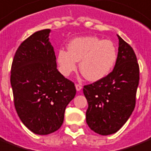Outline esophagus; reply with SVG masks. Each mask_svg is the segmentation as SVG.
Listing matches in <instances>:
<instances>
[{"instance_id": "obj_1", "label": "esophagus", "mask_w": 151, "mask_h": 151, "mask_svg": "<svg viewBox=\"0 0 151 151\" xmlns=\"http://www.w3.org/2000/svg\"><path fill=\"white\" fill-rule=\"evenodd\" d=\"M75 87H76V89H77V91H80L81 88H82V87H81V85H75Z\"/></svg>"}]
</instances>
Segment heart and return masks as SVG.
Listing matches in <instances>:
<instances>
[{
  "label": "heart",
  "mask_w": 151,
  "mask_h": 151,
  "mask_svg": "<svg viewBox=\"0 0 151 151\" xmlns=\"http://www.w3.org/2000/svg\"><path fill=\"white\" fill-rule=\"evenodd\" d=\"M117 60V50L111 40L96 36L75 38L69 42L68 50L59 49L57 63L60 73L70 76L78 67L87 80L97 81L109 75Z\"/></svg>",
  "instance_id": "1"
}]
</instances>
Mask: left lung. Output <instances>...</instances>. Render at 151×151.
Instances as JSON below:
<instances>
[{
    "instance_id": "1",
    "label": "left lung",
    "mask_w": 151,
    "mask_h": 151,
    "mask_svg": "<svg viewBox=\"0 0 151 151\" xmlns=\"http://www.w3.org/2000/svg\"><path fill=\"white\" fill-rule=\"evenodd\" d=\"M117 60L113 70L103 79L85 86L88 107L86 123L101 135L118 132L131 116L135 106L139 67L132 47L119 35Z\"/></svg>"
}]
</instances>
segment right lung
Returning <instances> with one entry per match:
<instances>
[{
	"instance_id": "obj_1",
	"label": "right lung",
	"mask_w": 151,
	"mask_h": 151,
	"mask_svg": "<svg viewBox=\"0 0 151 151\" xmlns=\"http://www.w3.org/2000/svg\"><path fill=\"white\" fill-rule=\"evenodd\" d=\"M50 29L35 32L22 42L11 69L14 104L22 123L36 134L60 128L68 104L75 96L74 84L57 69Z\"/></svg>"
}]
</instances>
